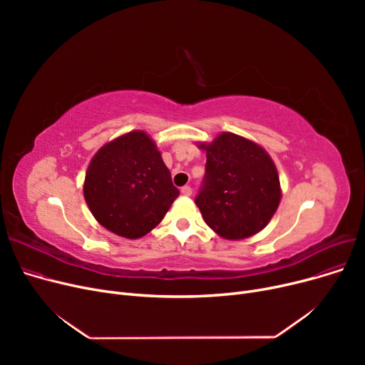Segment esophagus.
<instances>
[{
	"label": "esophagus",
	"instance_id": "obj_1",
	"mask_svg": "<svg viewBox=\"0 0 365 365\" xmlns=\"http://www.w3.org/2000/svg\"><path fill=\"white\" fill-rule=\"evenodd\" d=\"M182 194L185 197H190V195H192V189H190V186H183L182 187Z\"/></svg>",
	"mask_w": 365,
	"mask_h": 365
}]
</instances>
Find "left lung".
I'll return each mask as SVG.
<instances>
[{"instance_id": "left-lung-1", "label": "left lung", "mask_w": 365, "mask_h": 365, "mask_svg": "<svg viewBox=\"0 0 365 365\" xmlns=\"http://www.w3.org/2000/svg\"><path fill=\"white\" fill-rule=\"evenodd\" d=\"M205 152V180L195 202L204 222L231 241L250 238L271 222L282 190L274 160L259 143L223 131Z\"/></svg>"}]
</instances>
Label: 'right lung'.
<instances>
[{
    "instance_id": "1",
    "label": "right lung",
    "mask_w": 365,
    "mask_h": 365,
    "mask_svg": "<svg viewBox=\"0 0 365 365\" xmlns=\"http://www.w3.org/2000/svg\"><path fill=\"white\" fill-rule=\"evenodd\" d=\"M83 192L94 219L127 240L150 232L179 197L157 143L143 130L124 133L94 153Z\"/></svg>"
}]
</instances>
